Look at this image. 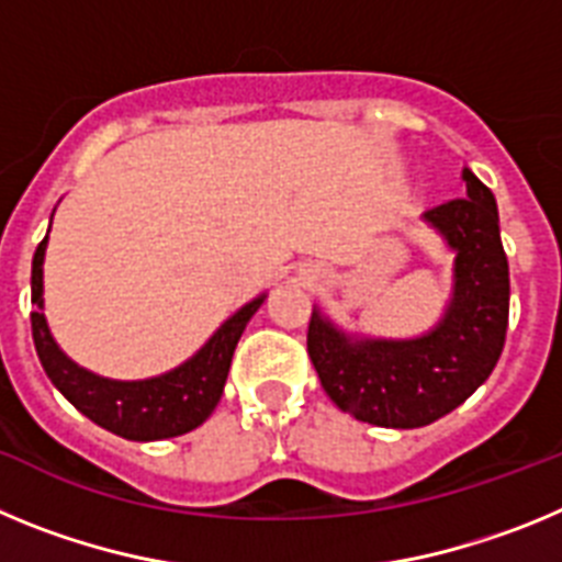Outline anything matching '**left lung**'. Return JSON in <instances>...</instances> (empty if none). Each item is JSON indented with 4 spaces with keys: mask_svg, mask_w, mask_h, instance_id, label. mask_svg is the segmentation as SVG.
Here are the masks:
<instances>
[{
    "mask_svg": "<svg viewBox=\"0 0 562 562\" xmlns=\"http://www.w3.org/2000/svg\"><path fill=\"white\" fill-rule=\"evenodd\" d=\"M467 196L425 222L456 250L448 315L416 340H349L312 312L306 351L342 414L380 428H422L456 411L493 374L509 326V265L493 191L464 168Z\"/></svg>",
    "mask_w": 562,
    "mask_h": 562,
    "instance_id": "1",
    "label": "left lung"
}]
</instances>
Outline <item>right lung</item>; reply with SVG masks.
Returning <instances> with one entry per match:
<instances>
[{"label":"right lung","mask_w":562,"mask_h":562,"mask_svg":"<svg viewBox=\"0 0 562 562\" xmlns=\"http://www.w3.org/2000/svg\"><path fill=\"white\" fill-rule=\"evenodd\" d=\"M44 247H47V236L42 238V245L36 247V256H33L30 290H33V306L36 310L30 312V324H33V342H36L38 360H42L49 382L87 419L106 428L109 434L123 436V439L157 441L200 428L202 422L213 414V408L220 405L238 337L245 331L247 321L258 312V306L265 304V295L241 306L205 342V349L188 362H182L180 369L140 382L103 380V376L78 369L76 362L69 360L58 349L56 340L49 337L47 321H44L42 312Z\"/></svg>","instance_id":"obj_1"}]
</instances>
